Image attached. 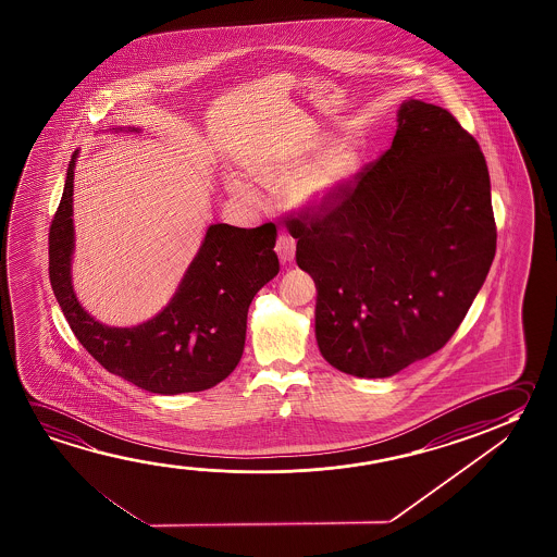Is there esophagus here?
Returning <instances> with one entry per match:
<instances>
[{
  "label": "esophagus",
  "mask_w": 557,
  "mask_h": 557,
  "mask_svg": "<svg viewBox=\"0 0 557 557\" xmlns=\"http://www.w3.org/2000/svg\"><path fill=\"white\" fill-rule=\"evenodd\" d=\"M275 252L280 256L283 264L293 262V258H295V238L292 235H280L277 243H275Z\"/></svg>",
  "instance_id": "34e87169"
}]
</instances>
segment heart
Returning <instances> with one entry per match:
<instances>
[{
  "label": "heart",
  "mask_w": 557,
  "mask_h": 557,
  "mask_svg": "<svg viewBox=\"0 0 557 557\" xmlns=\"http://www.w3.org/2000/svg\"><path fill=\"white\" fill-rule=\"evenodd\" d=\"M312 157H256L247 163V171L255 181L265 186L287 183L285 200L295 210L320 213L336 203L349 188L361 169V153L354 144H337L310 163ZM228 191L245 203H258L260 194L252 184L237 174L225 178Z\"/></svg>",
  "instance_id": "1"
}]
</instances>
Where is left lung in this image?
<instances>
[{"instance_id": "left-lung-1", "label": "left lung", "mask_w": 557, "mask_h": 557, "mask_svg": "<svg viewBox=\"0 0 557 557\" xmlns=\"http://www.w3.org/2000/svg\"><path fill=\"white\" fill-rule=\"evenodd\" d=\"M393 146L326 213L292 220L320 354L384 379L438 351L482 289L497 231L485 157L448 110L408 99Z\"/></svg>"}]
</instances>
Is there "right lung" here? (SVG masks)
<instances>
[{"instance_id": "right-lung-1", "label": "right lung", "mask_w": 557, "mask_h": 557, "mask_svg": "<svg viewBox=\"0 0 557 557\" xmlns=\"http://www.w3.org/2000/svg\"><path fill=\"white\" fill-rule=\"evenodd\" d=\"M77 156L79 149L67 166L48 238L50 283L70 329L107 371L147 393H200L221 383L243 356L250 302L280 272L274 225L240 228L213 223L171 301L153 319L128 329L107 326L83 309L72 283Z\"/></svg>"}]
</instances>
